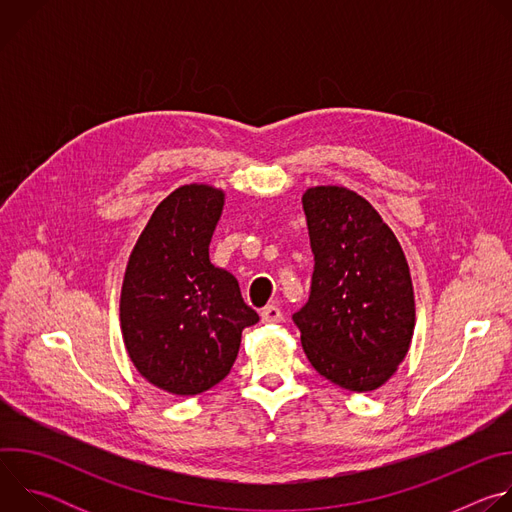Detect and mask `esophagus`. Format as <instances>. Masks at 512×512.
Instances as JSON below:
<instances>
[{"instance_id":"obj_1","label":"esophagus","mask_w":512,"mask_h":512,"mask_svg":"<svg viewBox=\"0 0 512 512\" xmlns=\"http://www.w3.org/2000/svg\"><path fill=\"white\" fill-rule=\"evenodd\" d=\"M281 320H283V314H281V310L277 306H265L261 310V322L263 324H277Z\"/></svg>"}]
</instances>
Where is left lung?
<instances>
[{
  "mask_svg": "<svg viewBox=\"0 0 512 512\" xmlns=\"http://www.w3.org/2000/svg\"><path fill=\"white\" fill-rule=\"evenodd\" d=\"M314 273L291 320L312 367L334 385L367 393L405 358L415 300L403 249L379 212L342 186L306 190Z\"/></svg>",
  "mask_w": 512,
  "mask_h": 512,
  "instance_id": "obj_1",
  "label": "left lung"
}]
</instances>
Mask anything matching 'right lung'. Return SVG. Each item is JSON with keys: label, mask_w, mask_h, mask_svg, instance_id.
Masks as SVG:
<instances>
[{"label": "right lung", "mask_w": 512, "mask_h": 512, "mask_svg": "<svg viewBox=\"0 0 512 512\" xmlns=\"http://www.w3.org/2000/svg\"><path fill=\"white\" fill-rule=\"evenodd\" d=\"M225 194L190 184L154 210L139 235L121 287V330L141 377L174 395L221 383L241 334L259 322L233 273L214 267L208 245Z\"/></svg>", "instance_id": "add662e5"}]
</instances>
